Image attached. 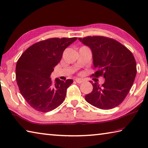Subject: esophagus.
Listing matches in <instances>:
<instances>
[{
  "label": "esophagus",
  "mask_w": 148,
  "mask_h": 148,
  "mask_svg": "<svg viewBox=\"0 0 148 148\" xmlns=\"http://www.w3.org/2000/svg\"><path fill=\"white\" fill-rule=\"evenodd\" d=\"M75 81H76L77 83H81L83 82V79H81V78H76V79H75Z\"/></svg>",
  "instance_id": "34e87169"
}]
</instances>
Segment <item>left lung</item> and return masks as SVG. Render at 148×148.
Segmentation results:
<instances>
[{
    "label": "left lung",
    "mask_w": 148,
    "mask_h": 148,
    "mask_svg": "<svg viewBox=\"0 0 148 148\" xmlns=\"http://www.w3.org/2000/svg\"><path fill=\"white\" fill-rule=\"evenodd\" d=\"M79 40L92 51L96 69L92 76L105 78L101 85L92 82L93 90L85 96V100L101 109L119 106L130 92L136 77V63L133 53L120 42L109 37L88 36Z\"/></svg>",
    "instance_id": "obj_1"
}]
</instances>
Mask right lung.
Returning <instances> with one entry per match:
<instances>
[{
  "label": "right lung",
  "mask_w": 148,
  "mask_h": 148,
  "mask_svg": "<svg viewBox=\"0 0 148 148\" xmlns=\"http://www.w3.org/2000/svg\"><path fill=\"white\" fill-rule=\"evenodd\" d=\"M77 37L50 38L28 48L18 59L16 80L23 98L36 111L47 112L57 108L65 100L66 90L73 83L56 79L50 74L60 62L65 48Z\"/></svg>",
  "instance_id": "right-lung-1"
}]
</instances>
